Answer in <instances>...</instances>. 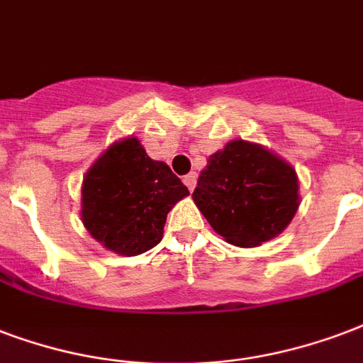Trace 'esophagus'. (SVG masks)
I'll return each mask as SVG.
<instances>
[{"label":"esophagus","mask_w":363,"mask_h":363,"mask_svg":"<svg viewBox=\"0 0 363 363\" xmlns=\"http://www.w3.org/2000/svg\"><path fill=\"white\" fill-rule=\"evenodd\" d=\"M196 181H198V177H196V173H188V175L184 177V179H182V182L186 184L190 192H192L194 188H196Z\"/></svg>","instance_id":"1"}]
</instances>
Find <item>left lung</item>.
<instances>
[{
	"mask_svg": "<svg viewBox=\"0 0 363 363\" xmlns=\"http://www.w3.org/2000/svg\"><path fill=\"white\" fill-rule=\"evenodd\" d=\"M192 200L218 236L238 247H257L295 217L297 171L267 146L236 138L209 156Z\"/></svg>",
	"mask_w": 363,
	"mask_h": 363,
	"instance_id": "left-lung-1",
	"label": "left lung"
}]
</instances>
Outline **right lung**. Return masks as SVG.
<instances>
[{"instance_id": "add662e5", "label": "right lung", "mask_w": 363, "mask_h": 363, "mask_svg": "<svg viewBox=\"0 0 363 363\" xmlns=\"http://www.w3.org/2000/svg\"><path fill=\"white\" fill-rule=\"evenodd\" d=\"M188 194L167 163L152 160L137 137H125L83 177L79 215L102 247L135 257L162 242L167 213Z\"/></svg>"}]
</instances>
